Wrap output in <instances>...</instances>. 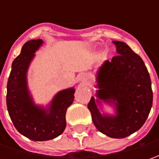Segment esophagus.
Masks as SVG:
<instances>
[{
	"label": "esophagus",
	"mask_w": 159,
	"mask_h": 159,
	"mask_svg": "<svg viewBox=\"0 0 159 159\" xmlns=\"http://www.w3.org/2000/svg\"><path fill=\"white\" fill-rule=\"evenodd\" d=\"M80 80H85V78H84V77L83 76H80Z\"/></svg>",
	"instance_id": "esophagus-1"
}]
</instances>
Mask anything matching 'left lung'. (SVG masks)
Here are the masks:
<instances>
[{
    "label": "left lung",
    "mask_w": 159,
    "mask_h": 159,
    "mask_svg": "<svg viewBox=\"0 0 159 159\" xmlns=\"http://www.w3.org/2000/svg\"><path fill=\"white\" fill-rule=\"evenodd\" d=\"M118 56L106 60L96 72L95 98L88 108L99 131L111 138H125L139 130L150 114L153 101L151 80L140 56L125 42L113 40ZM102 102L112 106L115 114L101 112Z\"/></svg>",
    "instance_id": "left-lung-1"
}]
</instances>
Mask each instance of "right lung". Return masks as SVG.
<instances>
[{"label":"right lung","mask_w":159,"mask_h":159,"mask_svg":"<svg viewBox=\"0 0 159 159\" xmlns=\"http://www.w3.org/2000/svg\"><path fill=\"white\" fill-rule=\"evenodd\" d=\"M43 40L25 43L21 53L12 63L7 84V107L16 129L32 141H48L63 134L66 126L67 108L74 100V88L57 93L46 107L34 102L27 84V71L35 52Z\"/></svg>","instance_id":"add662e5"}]
</instances>
